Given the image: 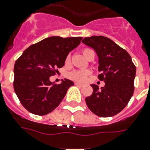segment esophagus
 <instances>
[{"mask_svg":"<svg viewBox=\"0 0 150 150\" xmlns=\"http://www.w3.org/2000/svg\"><path fill=\"white\" fill-rule=\"evenodd\" d=\"M75 84L76 86H79V87H83V84H82V83H75Z\"/></svg>","mask_w":150,"mask_h":150,"instance_id":"1","label":"esophagus"}]
</instances>
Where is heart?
<instances>
[{"mask_svg": "<svg viewBox=\"0 0 150 150\" xmlns=\"http://www.w3.org/2000/svg\"><path fill=\"white\" fill-rule=\"evenodd\" d=\"M89 49H84L83 50V54L84 56H87V53L89 51ZM71 61V55L68 54L67 57H66V64H68ZM91 71L88 70V69H84V70H75L69 72L67 74L68 79H71L75 82L79 83H83L87 80L88 77L91 75Z\"/></svg>", "mask_w": 150, "mask_h": 150, "instance_id": "obj_1", "label": "heart"}]
</instances>
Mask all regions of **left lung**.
Here are the masks:
<instances>
[{
	"instance_id": "1",
	"label": "left lung",
	"mask_w": 150,
	"mask_h": 150,
	"mask_svg": "<svg viewBox=\"0 0 150 150\" xmlns=\"http://www.w3.org/2000/svg\"><path fill=\"white\" fill-rule=\"evenodd\" d=\"M82 42L96 51L100 72L98 79L105 82L100 89L98 85H91L93 94L86 97V104L97 116L106 118L117 115L133 95L136 66L129 53L107 37L94 35L85 37Z\"/></svg>"
}]
</instances>
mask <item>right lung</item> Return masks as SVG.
<instances>
[{"label": "right lung", "mask_w": 150, "mask_h": 150, "mask_svg": "<svg viewBox=\"0 0 150 150\" xmlns=\"http://www.w3.org/2000/svg\"><path fill=\"white\" fill-rule=\"evenodd\" d=\"M81 40L82 37H49L28 47L17 59L13 89L27 110L46 115L59 105L74 83L64 79L59 84H54L50 77L64 66L68 53Z\"/></svg>", "instance_id": "right-lung-1"}]
</instances>
